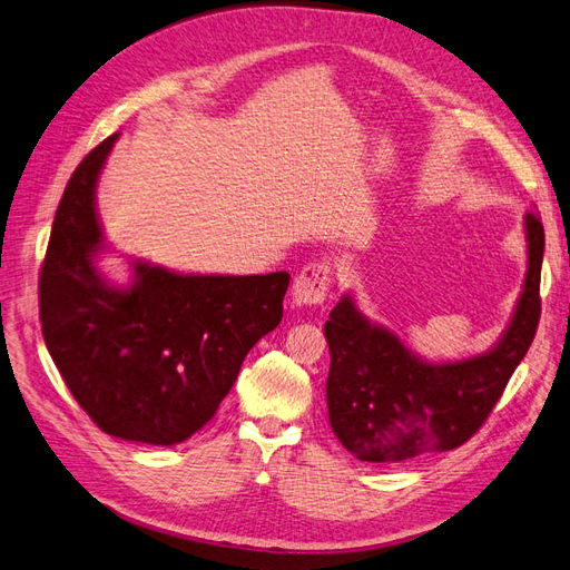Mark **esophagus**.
<instances>
[{"label": "esophagus", "instance_id": "34e87169", "mask_svg": "<svg viewBox=\"0 0 570 570\" xmlns=\"http://www.w3.org/2000/svg\"><path fill=\"white\" fill-rule=\"evenodd\" d=\"M335 283V273L328 261H312L292 283V299L295 304H323Z\"/></svg>", "mask_w": 570, "mask_h": 570}]
</instances>
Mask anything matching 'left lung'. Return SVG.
I'll return each instance as SVG.
<instances>
[{
	"label": "left lung",
	"mask_w": 570,
	"mask_h": 570,
	"mask_svg": "<svg viewBox=\"0 0 570 570\" xmlns=\"http://www.w3.org/2000/svg\"><path fill=\"white\" fill-rule=\"evenodd\" d=\"M528 275L501 343L487 355L429 364L386 328L368 323L347 295L323 326L331 347L328 420L345 449L366 463H397L453 451L472 439L525 357L542 314L544 227L525 215Z\"/></svg>",
	"instance_id": "8db88e82"
}]
</instances>
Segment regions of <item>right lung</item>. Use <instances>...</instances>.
Masks as SVG:
<instances>
[{
    "label": "right lung",
    "instance_id": "right-lung-1",
    "mask_svg": "<svg viewBox=\"0 0 570 570\" xmlns=\"http://www.w3.org/2000/svg\"><path fill=\"white\" fill-rule=\"evenodd\" d=\"M119 134L76 167L40 268L42 337L76 403L105 434L173 445L196 434L237 381L247 352L278 326L289 273L177 275L136 264L107 285L96 181Z\"/></svg>",
    "mask_w": 570,
    "mask_h": 570
}]
</instances>
